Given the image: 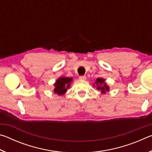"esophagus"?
Listing matches in <instances>:
<instances>
[{
	"label": "esophagus",
	"mask_w": 152,
	"mask_h": 152,
	"mask_svg": "<svg viewBox=\"0 0 152 152\" xmlns=\"http://www.w3.org/2000/svg\"><path fill=\"white\" fill-rule=\"evenodd\" d=\"M79 79L81 80H85L86 79V76H79Z\"/></svg>",
	"instance_id": "1"
}]
</instances>
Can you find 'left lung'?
I'll return each mask as SVG.
<instances>
[{
    "instance_id": "1",
    "label": "left lung",
    "mask_w": 152,
    "mask_h": 152,
    "mask_svg": "<svg viewBox=\"0 0 152 152\" xmlns=\"http://www.w3.org/2000/svg\"><path fill=\"white\" fill-rule=\"evenodd\" d=\"M95 85L97 86V89L99 91H101L102 94L105 93L106 92H109V87L107 85L104 80L101 78H98L96 79V81H95V84H94V86Z\"/></svg>"
}]
</instances>
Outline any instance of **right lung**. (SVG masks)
Returning a JSON list of instances; mask_svg holds the SVG:
<instances>
[{"label": "right lung", "instance_id": "add662e5", "mask_svg": "<svg viewBox=\"0 0 152 152\" xmlns=\"http://www.w3.org/2000/svg\"><path fill=\"white\" fill-rule=\"evenodd\" d=\"M72 78L68 77H60L55 82V88L53 90L55 93L58 95H63L65 94L67 89L70 86L71 82L72 81Z\"/></svg>", "mask_w": 152, "mask_h": 152}]
</instances>
